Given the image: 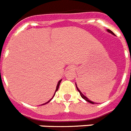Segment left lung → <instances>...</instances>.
Instances as JSON below:
<instances>
[{
  "mask_svg": "<svg viewBox=\"0 0 131 131\" xmlns=\"http://www.w3.org/2000/svg\"><path fill=\"white\" fill-rule=\"evenodd\" d=\"M107 31L108 32H110V33L112 34V35H114V32H112V30H110L107 29ZM75 85H76V88H77V90H78V92H80V95H81V96H82V99H84V100H86V101H88V103H92V104H94V102L91 101H90V100L88 99L87 97H86V96H84V94H83L82 93V92L80 91V90H79V88H78V86H77V84H75Z\"/></svg>",
  "mask_w": 131,
  "mask_h": 131,
  "instance_id": "left-lung-1",
  "label": "left lung"
}]
</instances>
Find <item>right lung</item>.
I'll return each mask as SVG.
<instances>
[{
	"label": "right lung",
	"mask_w": 131,
	"mask_h": 131,
	"mask_svg": "<svg viewBox=\"0 0 131 131\" xmlns=\"http://www.w3.org/2000/svg\"><path fill=\"white\" fill-rule=\"evenodd\" d=\"M61 81H62V80H60V81H59V82H58V84H57V86H56V91H55V93H54V94H53V96H55V94H56V91H57V90H58V88H59V86H60V82H61ZM53 97H52V98H51V99H50V100H49V101H47V103H45V104H46V103H49V101H51V99H53ZM45 104H43V105H45Z\"/></svg>",
	"instance_id": "right-lung-1"
}]
</instances>
